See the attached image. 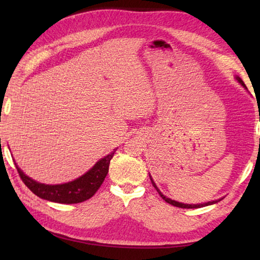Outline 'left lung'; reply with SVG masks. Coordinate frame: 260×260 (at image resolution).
I'll list each match as a JSON object with an SVG mask.
<instances>
[{
    "label": "left lung",
    "instance_id": "left-lung-1",
    "mask_svg": "<svg viewBox=\"0 0 260 260\" xmlns=\"http://www.w3.org/2000/svg\"><path fill=\"white\" fill-rule=\"evenodd\" d=\"M236 80L239 81L242 86L243 87H245V85H244V82L242 81V79L240 78V77H236ZM150 180H151V183H152V186L156 188V190L158 191V193H159L160 195V197L162 200H164L165 202H167V203L169 204H172L173 206H177V208H182V209H199V208H203V206H208V205H211V204H214V203H218L219 201H221V200H217V201H212V202H208V203H204V204H183V203H179V202H177V201H173V200H171V199H167L166 196H164L162 195V193L160 192V190L159 189L157 188V186H156V183L153 182V180H152V178L150 177Z\"/></svg>",
    "mask_w": 260,
    "mask_h": 260
}]
</instances>
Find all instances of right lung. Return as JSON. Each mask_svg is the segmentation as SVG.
<instances>
[{"mask_svg": "<svg viewBox=\"0 0 260 260\" xmlns=\"http://www.w3.org/2000/svg\"><path fill=\"white\" fill-rule=\"evenodd\" d=\"M114 152H116V149L112 152H110L108 156L100 159L80 178L63 184H45L37 182L33 179L28 178L27 175H25L17 164L16 169L26 187L40 199L55 202V203L76 204L89 200L99 190L109 172L110 160L112 159Z\"/></svg>", "mask_w": 260, "mask_h": 260, "instance_id": "1", "label": "right lung"}]
</instances>
